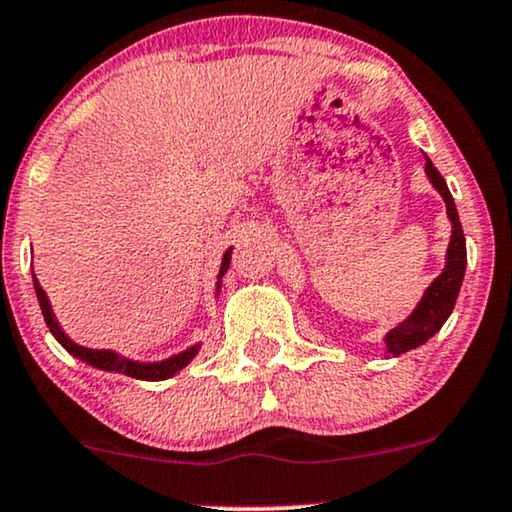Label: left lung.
Instances as JSON below:
<instances>
[{
  "instance_id": "left-lung-1",
  "label": "left lung",
  "mask_w": 512,
  "mask_h": 512,
  "mask_svg": "<svg viewBox=\"0 0 512 512\" xmlns=\"http://www.w3.org/2000/svg\"><path fill=\"white\" fill-rule=\"evenodd\" d=\"M424 174L429 176L432 186L439 190V195L446 202V214L451 219V243L446 250V267L436 279L429 283V288L424 291L422 300L417 303L415 310L410 312L408 319H403L398 326H393L389 334L384 336L386 355H400L408 353L412 348H420L422 343H427L436 331L441 329L443 322L451 317L455 300H458L460 286H463L465 276V264H467V250H465V236L463 226H460L458 209H455L453 195L448 190L446 181L439 174V169L432 164V159L427 157L424 162Z\"/></svg>"
}]
</instances>
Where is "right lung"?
<instances>
[{
    "instance_id": "obj_1",
    "label": "right lung",
    "mask_w": 512,
    "mask_h": 512,
    "mask_svg": "<svg viewBox=\"0 0 512 512\" xmlns=\"http://www.w3.org/2000/svg\"><path fill=\"white\" fill-rule=\"evenodd\" d=\"M231 250H233V248L226 250L224 257H221V267H219V276H217V295H219V288H221V276L229 272ZM33 286H35V295H38V303H40L42 317H45V322H47V326H49V331H52V336L57 338L61 346L69 350L71 355H76L78 360L88 362V365L97 367V369H104V372L126 374V377L143 379V381H162V379L174 377L176 372H181V369L186 367L188 362L193 360V357L197 355V350H200V343H195V346L186 348V350H183V353H176V355L166 357V360H159V362H138V360H131V357H123V355H119V353H114V350H92V348L78 346V343H73L71 338L66 336V331L59 326L57 317H54V312H52V305H49L47 293L42 291L40 281L35 279V274H33Z\"/></svg>"
}]
</instances>
